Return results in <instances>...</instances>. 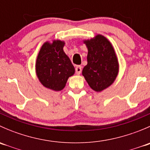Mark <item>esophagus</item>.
<instances>
[{
	"mask_svg": "<svg viewBox=\"0 0 150 150\" xmlns=\"http://www.w3.org/2000/svg\"><path fill=\"white\" fill-rule=\"evenodd\" d=\"M81 71H82V68H81V67L80 65L76 66V67H75V72H76L77 75H80Z\"/></svg>",
	"mask_w": 150,
	"mask_h": 150,
	"instance_id": "esophagus-1",
	"label": "esophagus"
}]
</instances>
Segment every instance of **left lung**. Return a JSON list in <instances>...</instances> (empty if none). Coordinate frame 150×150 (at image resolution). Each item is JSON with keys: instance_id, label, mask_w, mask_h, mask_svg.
Segmentation results:
<instances>
[{"instance_id": "8db88e82", "label": "left lung", "mask_w": 150, "mask_h": 150, "mask_svg": "<svg viewBox=\"0 0 150 150\" xmlns=\"http://www.w3.org/2000/svg\"><path fill=\"white\" fill-rule=\"evenodd\" d=\"M83 43L88 48L87 65L82 74L93 91L100 92L111 86L119 72V63L114 48L108 39L97 35Z\"/></svg>"}]
</instances>
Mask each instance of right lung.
<instances>
[{
	"label": "right lung",
	"instance_id": "right-lung-1",
	"mask_svg": "<svg viewBox=\"0 0 150 150\" xmlns=\"http://www.w3.org/2000/svg\"><path fill=\"white\" fill-rule=\"evenodd\" d=\"M64 41H46L40 48L35 63L38 78L44 87L55 91L65 87L68 78L75 74V68L64 53Z\"/></svg>",
	"mask_w": 150,
	"mask_h": 150
}]
</instances>
